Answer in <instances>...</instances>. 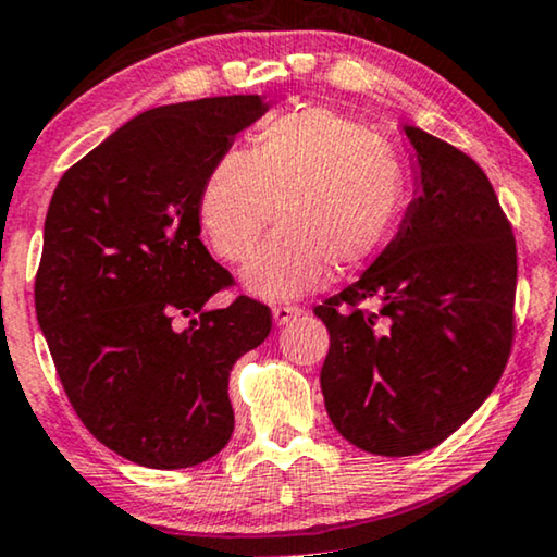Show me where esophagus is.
I'll return each mask as SVG.
<instances>
[{"label":"esophagus","mask_w":557,"mask_h":557,"mask_svg":"<svg viewBox=\"0 0 557 557\" xmlns=\"http://www.w3.org/2000/svg\"><path fill=\"white\" fill-rule=\"evenodd\" d=\"M297 315H302V310L293 308V305H280V308H272V320H275V325H287L289 320H295Z\"/></svg>","instance_id":"obj_1"}]
</instances>
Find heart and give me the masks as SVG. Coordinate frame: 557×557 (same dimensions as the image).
<instances>
[{"label": "heart", "mask_w": 557, "mask_h": 557, "mask_svg": "<svg viewBox=\"0 0 557 557\" xmlns=\"http://www.w3.org/2000/svg\"><path fill=\"white\" fill-rule=\"evenodd\" d=\"M398 156L368 125L325 106L270 119L255 151L219 156L199 211L224 260H242L272 219L280 226L242 270L247 293L287 300L379 252L404 203ZM278 211H274V207Z\"/></svg>", "instance_id": "1"}]
</instances>
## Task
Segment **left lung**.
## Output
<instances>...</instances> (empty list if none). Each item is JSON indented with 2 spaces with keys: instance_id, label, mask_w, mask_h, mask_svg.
Listing matches in <instances>:
<instances>
[{
  "instance_id": "8db88e82",
  "label": "left lung",
  "mask_w": 557,
  "mask_h": 557,
  "mask_svg": "<svg viewBox=\"0 0 557 557\" xmlns=\"http://www.w3.org/2000/svg\"><path fill=\"white\" fill-rule=\"evenodd\" d=\"M413 197L358 282L318 305L331 333L320 388L358 449H434L484 404L512 346L517 252L484 171L401 123Z\"/></svg>"
}]
</instances>
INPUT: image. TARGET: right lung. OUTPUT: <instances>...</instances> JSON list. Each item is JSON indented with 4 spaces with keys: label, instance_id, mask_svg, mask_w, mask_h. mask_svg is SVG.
Instances as JSON below:
<instances>
[{
    "label": "right lung",
    "instance_id": "right-lung-1",
    "mask_svg": "<svg viewBox=\"0 0 557 557\" xmlns=\"http://www.w3.org/2000/svg\"><path fill=\"white\" fill-rule=\"evenodd\" d=\"M270 103L219 96L121 125L65 171L45 219L37 323L88 432L151 469L219 454L234 432V360L270 335L268 305L237 297L199 239L209 171Z\"/></svg>",
    "mask_w": 557,
    "mask_h": 557
}]
</instances>
